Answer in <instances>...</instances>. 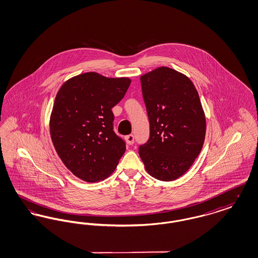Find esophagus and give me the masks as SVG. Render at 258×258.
<instances>
[{
  "label": "esophagus",
  "instance_id": "esophagus-1",
  "mask_svg": "<svg viewBox=\"0 0 258 258\" xmlns=\"http://www.w3.org/2000/svg\"><path fill=\"white\" fill-rule=\"evenodd\" d=\"M125 141L128 145H133L135 143V136L133 135H126L125 136Z\"/></svg>",
  "mask_w": 258,
  "mask_h": 258
}]
</instances>
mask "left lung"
Segmentation results:
<instances>
[{
  "instance_id": "obj_1",
  "label": "left lung",
  "mask_w": 258,
  "mask_h": 258,
  "mask_svg": "<svg viewBox=\"0 0 258 258\" xmlns=\"http://www.w3.org/2000/svg\"><path fill=\"white\" fill-rule=\"evenodd\" d=\"M150 137L139 146L148 173L160 181L178 179L203 147L206 120L194 83L184 74L160 67L140 77Z\"/></svg>"
}]
</instances>
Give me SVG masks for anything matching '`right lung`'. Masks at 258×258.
Wrapping results in <instances>:
<instances>
[{
    "instance_id": "right-lung-1",
    "label": "right lung",
    "mask_w": 258,
    "mask_h": 258,
    "mask_svg": "<svg viewBox=\"0 0 258 258\" xmlns=\"http://www.w3.org/2000/svg\"><path fill=\"white\" fill-rule=\"evenodd\" d=\"M130 78L86 73L60 88L50 117L53 145L63 164L83 181L109 176L125 151L113 130L114 107L124 97Z\"/></svg>"
}]
</instances>
